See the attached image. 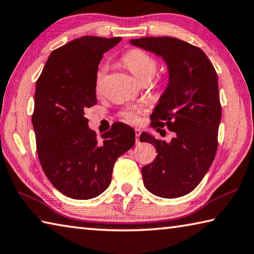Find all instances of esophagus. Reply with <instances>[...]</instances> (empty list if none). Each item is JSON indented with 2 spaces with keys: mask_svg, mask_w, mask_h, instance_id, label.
<instances>
[{
  "mask_svg": "<svg viewBox=\"0 0 254 254\" xmlns=\"http://www.w3.org/2000/svg\"><path fill=\"white\" fill-rule=\"evenodd\" d=\"M134 132H135V142L139 143V136H140V134H141L140 128H135Z\"/></svg>",
  "mask_w": 254,
  "mask_h": 254,
  "instance_id": "1",
  "label": "esophagus"
}]
</instances>
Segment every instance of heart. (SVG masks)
<instances>
[{
	"instance_id": "1",
	"label": "heart",
	"mask_w": 254,
	"mask_h": 254,
	"mask_svg": "<svg viewBox=\"0 0 254 254\" xmlns=\"http://www.w3.org/2000/svg\"><path fill=\"white\" fill-rule=\"evenodd\" d=\"M122 63L133 75L141 82L147 83L153 79L158 71V61L150 54L143 52L141 50H130L122 57ZM107 71V66L102 65L96 72L95 89L101 90V84ZM143 111V107H127L121 112L122 118L127 122L136 123L140 120V113Z\"/></svg>"
}]
</instances>
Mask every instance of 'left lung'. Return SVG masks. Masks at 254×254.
<instances>
[{
	"label": "left lung",
	"mask_w": 254,
	"mask_h": 254,
	"mask_svg": "<svg viewBox=\"0 0 254 254\" xmlns=\"http://www.w3.org/2000/svg\"><path fill=\"white\" fill-rule=\"evenodd\" d=\"M131 44L167 62L169 83L151 115V127L175 133L170 143L143 132L141 142L156 149V158L142 168L143 183L153 194L174 199L194 190L210 169L218 149L221 103L218 75L205 53L186 41L141 38Z\"/></svg>",
	"instance_id": "left-lung-1"
}]
</instances>
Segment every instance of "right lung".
Instances as JSON below:
<instances>
[{
    "label": "right lung",
    "mask_w": 254,
    "mask_h": 254,
    "mask_svg": "<svg viewBox=\"0 0 254 254\" xmlns=\"http://www.w3.org/2000/svg\"><path fill=\"white\" fill-rule=\"evenodd\" d=\"M121 40H73L51 53L36 81L32 124L40 163L53 187L71 199H92L107 190L115 161L135 143L134 130L121 122L99 141L84 117L98 102L99 63Z\"/></svg>",
    "instance_id": "obj_1"
}]
</instances>
